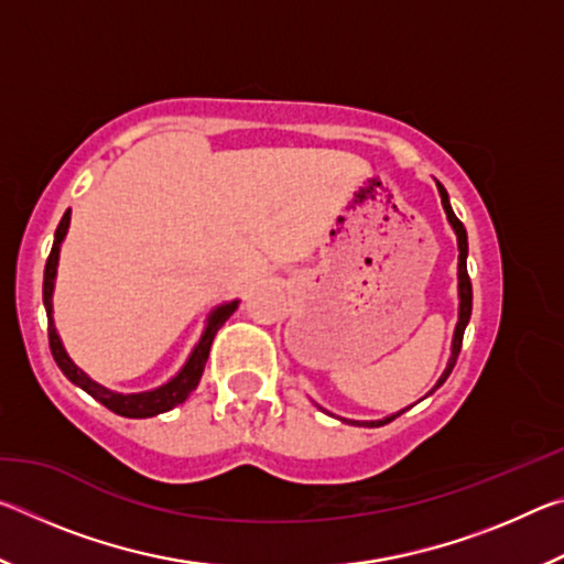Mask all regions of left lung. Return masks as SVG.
<instances>
[{
	"label": "left lung",
	"instance_id": "1",
	"mask_svg": "<svg viewBox=\"0 0 564 564\" xmlns=\"http://www.w3.org/2000/svg\"><path fill=\"white\" fill-rule=\"evenodd\" d=\"M437 194H441V204H443V208H445V216H447V224L453 226V231H455V236H457V299H460V303H457V323H455V333H453V346H451V358H447V366H445V370H443V376L437 378V383L427 390L425 393V398L427 395H433L437 388H441L445 380H447V376L453 373V368H455V360H457V352H460V346H463V333H465V328H467V321H470V313H473V285H470V275H467V231H465V226L457 221V216L453 214V206H451V198H447V191L443 188V184H437ZM415 405V403H413ZM408 408H403V410H398V413H393V415H388V417H383V420H346V417H340L343 423H352V425H358V427H378V425H386V423H390V420H395L398 415H403Z\"/></svg>",
	"mask_w": 564,
	"mask_h": 564
}]
</instances>
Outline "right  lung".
<instances>
[{
  "instance_id": "1",
  "label": "right lung",
  "mask_w": 564,
  "mask_h": 564,
  "mask_svg": "<svg viewBox=\"0 0 564 564\" xmlns=\"http://www.w3.org/2000/svg\"><path fill=\"white\" fill-rule=\"evenodd\" d=\"M69 221H72V208L62 216L59 226H56L52 253L44 265V308H46V318H50V348H52L56 366H59L62 373L69 378L74 386H79L84 393H89L94 400H99L104 408H109V410H113V413L123 415V417H154L159 413H166V410L181 405L191 393H194L198 380H202L206 360H208V350H212L216 333L228 318L234 316V311L238 308V299L218 303L216 308L208 313L206 326L202 330V338L196 340L194 348H191L186 362L181 366V370L174 378H169L166 383L159 388L141 390V393H117V390L97 383V380L89 378L79 366H76V362L69 358V352H66V348H64L59 330H56V326H54V303H52L54 281H56V269H59L62 243L66 238V231H69Z\"/></svg>"
}]
</instances>
